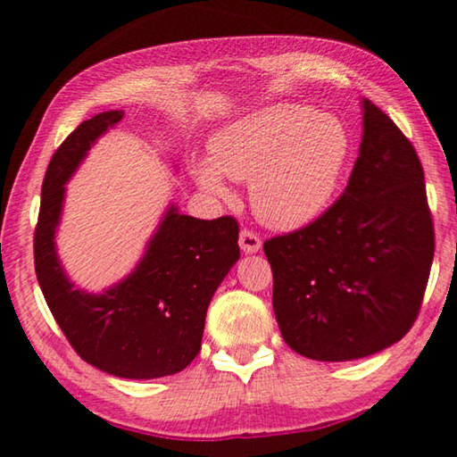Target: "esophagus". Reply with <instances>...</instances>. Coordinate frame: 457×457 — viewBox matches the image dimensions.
I'll return each instance as SVG.
<instances>
[{
    "mask_svg": "<svg viewBox=\"0 0 457 457\" xmlns=\"http://www.w3.org/2000/svg\"><path fill=\"white\" fill-rule=\"evenodd\" d=\"M239 247H242L245 253H256L262 247V237L250 229H242L239 231Z\"/></svg>",
    "mask_w": 457,
    "mask_h": 457,
    "instance_id": "1",
    "label": "esophagus"
}]
</instances>
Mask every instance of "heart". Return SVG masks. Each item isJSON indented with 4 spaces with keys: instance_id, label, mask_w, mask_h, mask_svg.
Wrapping results in <instances>:
<instances>
[{
    "instance_id": "1",
    "label": "heart",
    "mask_w": 457,
    "mask_h": 457,
    "mask_svg": "<svg viewBox=\"0 0 457 457\" xmlns=\"http://www.w3.org/2000/svg\"><path fill=\"white\" fill-rule=\"evenodd\" d=\"M197 183L228 195L226 175L250 181L252 207L270 228L296 229L319 218L335 197L351 153L345 122L306 104H272L223 127Z\"/></svg>"
}]
</instances>
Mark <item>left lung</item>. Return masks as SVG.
<instances>
[{
	"mask_svg": "<svg viewBox=\"0 0 457 457\" xmlns=\"http://www.w3.org/2000/svg\"><path fill=\"white\" fill-rule=\"evenodd\" d=\"M361 106L362 141L343 195L306 228L264 242L278 327L314 361L362 359L403 338L436 250L413 145L370 100Z\"/></svg>",
	"mask_w": 457,
	"mask_h": 457,
	"instance_id": "left-lung-1",
	"label": "left lung"
}]
</instances>
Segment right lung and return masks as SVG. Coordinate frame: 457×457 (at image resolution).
Returning <instances> with one entry per match:
<instances>
[{
	"mask_svg": "<svg viewBox=\"0 0 457 457\" xmlns=\"http://www.w3.org/2000/svg\"><path fill=\"white\" fill-rule=\"evenodd\" d=\"M125 117L106 111L84 120L62 143L42 183L34 264L58 327L80 359L108 375H175L197 357L213 292L239 258L237 221L197 220L171 205L125 280L103 294L74 288L56 253L64 185L100 135Z\"/></svg>",
	"mask_w": 457,
	"mask_h": 457,
	"instance_id": "right-lung-1",
	"label": "right lung"
}]
</instances>
